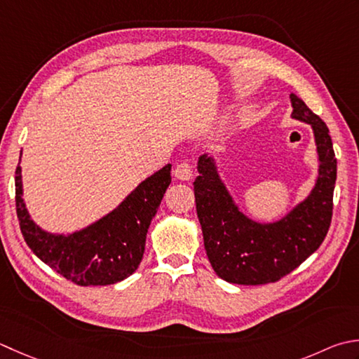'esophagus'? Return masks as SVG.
<instances>
[{
    "label": "esophagus",
    "mask_w": 359,
    "mask_h": 359,
    "mask_svg": "<svg viewBox=\"0 0 359 359\" xmlns=\"http://www.w3.org/2000/svg\"><path fill=\"white\" fill-rule=\"evenodd\" d=\"M174 175H175V179L187 182L193 177V168L189 166V163H187V161H184V163L175 166Z\"/></svg>",
    "instance_id": "34e87169"
}]
</instances>
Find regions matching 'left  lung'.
<instances>
[{
  "instance_id": "obj_1",
  "label": "left lung",
  "mask_w": 359,
  "mask_h": 359,
  "mask_svg": "<svg viewBox=\"0 0 359 359\" xmlns=\"http://www.w3.org/2000/svg\"><path fill=\"white\" fill-rule=\"evenodd\" d=\"M291 118L311 126L318 177L306 198L276 221H255L235 202L217 172L216 158H198L196 210L210 264L236 285L273 283L300 266L324 241L332 222L336 157L327 124L291 93Z\"/></svg>"
}]
</instances>
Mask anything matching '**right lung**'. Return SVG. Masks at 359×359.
Masks as SVG:
<instances>
[{
	"label": "right lung",
	"mask_w": 359,
	"mask_h": 359,
	"mask_svg": "<svg viewBox=\"0 0 359 359\" xmlns=\"http://www.w3.org/2000/svg\"><path fill=\"white\" fill-rule=\"evenodd\" d=\"M20 161L15 171L17 216L25 241L41 262L81 286L114 285L138 269L147 229L171 184V165L146 177L119 205L87 227L53 233L27 212Z\"/></svg>",
	"instance_id": "1"
}]
</instances>
